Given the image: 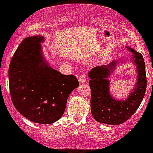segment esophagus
Instances as JSON below:
<instances>
[{"mask_svg": "<svg viewBox=\"0 0 153 153\" xmlns=\"http://www.w3.org/2000/svg\"><path fill=\"white\" fill-rule=\"evenodd\" d=\"M86 82V75H81L79 76V84H83Z\"/></svg>", "mask_w": 153, "mask_h": 153, "instance_id": "esophagus-1", "label": "esophagus"}]
</instances>
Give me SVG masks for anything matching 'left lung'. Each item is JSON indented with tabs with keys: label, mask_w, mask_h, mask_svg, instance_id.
<instances>
[{
	"label": "left lung",
	"mask_w": 153,
	"mask_h": 153,
	"mask_svg": "<svg viewBox=\"0 0 153 153\" xmlns=\"http://www.w3.org/2000/svg\"><path fill=\"white\" fill-rule=\"evenodd\" d=\"M131 55L129 58H120L108 65L97 67L88 73L91 90L90 109L94 120L107 125H119L127 120L140 106L146 90L145 62L143 55L130 47H126ZM131 62L136 66L137 83L127 97L117 99L110 93L108 77L124 62Z\"/></svg>",
	"instance_id": "1"
}]
</instances>
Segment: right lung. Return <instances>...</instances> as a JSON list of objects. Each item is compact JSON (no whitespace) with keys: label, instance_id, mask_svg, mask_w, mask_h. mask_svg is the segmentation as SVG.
Returning <instances> with one entry per match:
<instances>
[{"label":"right lung","instance_id":"obj_1","mask_svg":"<svg viewBox=\"0 0 153 153\" xmlns=\"http://www.w3.org/2000/svg\"><path fill=\"white\" fill-rule=\"evenodd\" d=\"M41 35L24 39L17 47L8 71L13 106L23 117L40 124L60 120L73 90L79 86L75 76L53 68L43 53Z\"/></svg>","mask_w":153,"mask_h":153}]
</instances>
